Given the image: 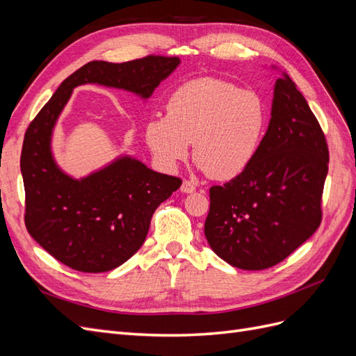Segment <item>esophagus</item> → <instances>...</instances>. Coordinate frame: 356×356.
<instances>
[{
  "label": "esophagus",
  "mask_w": 356,
  "mask_h": 356,
  "mask_svg": "<svg viewBox=\"0 0 356 356\" xmlns=\"http://www.w3.org/2000/svg\"><path fill=\"white\" fill-rule=\"evenodd\" d=\"M195 190H196L195 182H191L188 179H184V182H182V186H181V191L182 193H193Z\"/></svg>",
  "instance_id": "1"
}]
</instances>
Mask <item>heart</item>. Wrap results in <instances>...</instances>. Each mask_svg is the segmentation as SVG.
Here are the masks:
<instances>
[{
	"label": "heart",
	"instance_id": "heart-1",
	"mask_svg": "<svg viewBox=\"0 0 356 356\" xmlns=\"http://www.w3.org/2000/svg\"><path fill=\"white\" fill-rule=\"evenodd\" d=\"M268 113L263 98L218 79L181 84L166 102V117L149 118L145 139L168 168L188 156L215 179L239 177L261 147Z\"/></svg>",
	"mask_w": 356,
	"mask_h": 356
}]
</instances>
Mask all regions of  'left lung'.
I'll use <instances>...</instances> for the list:
<instances>
[{"label": "left lung", "mask_w": 356, "mask_h": 356, "mask_svg": "<svg viewBox=\"0 0 356 356\" xmlns=\"http://www.w3.org/2000/svg\"><path fill=\"white\" fill-rule=\"evenodd\" d=\"M328 161L315 114L284 74L254 160L239 177L209 190L204 236L212 251L242 270H264L285 260L319 227Z\"/></svg>", "instance_id": "8db88e82"}]
</instances>
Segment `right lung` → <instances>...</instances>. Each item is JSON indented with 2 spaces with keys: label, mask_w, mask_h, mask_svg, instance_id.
Returning a JSON list of instances; mask_svg holds the SVG:
<instances>
[{
  "label": "right lung",
  "mask_w": 356,
  "mask_h": 356,
  "mask_svg": "<svg viewBox=\"0 0 356 356\" xmlns=\"http://www.w3.org/2000/svg\"><path fill=\"white\" fill-rule=\"evenodd\" d=\"M178 65L179 58L154 55L86 63L62 81L28 126L20 156L25 225L51 257L74 270L101 273L127 261L143 246L159 204L182 181L127 156L81 179L67 175L51 154L58 117L80 84L98 83L147 99Z\"/></svg>",
  "instance_id": "right-lung-1"
}]
</instances>
